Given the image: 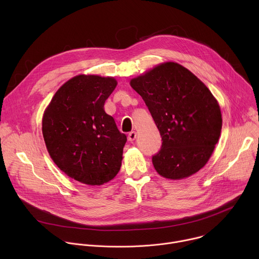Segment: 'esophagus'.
<instances>
[{"instance_id": "obj_1", "label": "esophagus", "mask_w": 259, "mask_h": 259, "mask_svg": "<svg viewBox=\"0 0 259 259\" xmlns=\"http://www.w3.org/2000/svg\"><path fill=\"white\" fill-rule=\"evenodd\" d=\"M135 138H136V132L135 131H131L129 133V135H128V140L132 142V141L135 140Z\"/></svg>"}]
</instances>
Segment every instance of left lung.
<instances>
[{"label":"left lung","instance_id":"obj_1","mask_svg":"<svg viewBox=\"0 0 259 259\" xmlns=\"http://www.w3.org/2000/svg\"><path fill=\"white\" fill-rule=\"evenodd\" d=\"M160 131L162 145L152 161L169 179L189 177L205 166L217 143L223 119L209 89L188 68L162 63L132 79Z\"/></svg>","mask_w":259,"mask_h":259}]
</instances>
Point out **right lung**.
I'll list each match as a JSON object with an SVG mask.
<instances>
[{"mask_svg": "<svg viewBox=\"0 0 259 259\" xmlns=\"http://www.w3.org/2000/svg\"><path fill=\"white\" fill-rule=\"evenodd\" d=\"M116 86L114 78L77 76L58 89L44 113L42 131L52 160L89 186L112 180L122 165L127 136L103 108Z\"/></svg>", "mask_w": 259, "mask_h": 259, "instance_id": "obj_1", "label": "right lung"}]
</instances>
